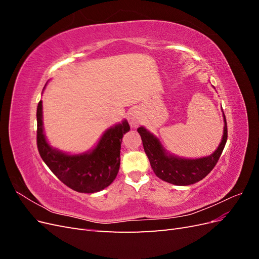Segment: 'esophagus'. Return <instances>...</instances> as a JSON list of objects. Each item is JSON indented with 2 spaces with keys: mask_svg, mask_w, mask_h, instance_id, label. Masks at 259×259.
I'll use <instances>...</instances> for the list:
<instances>
[{
  "mask_svg": "<svg viewBox=\"0 0 259 259\" xmlns=\"http://www.w3.org/2000/svg\"><path fill=\"white\" fill-rule=\"evenodd\" d=\"M128 121H130V124L132 125L133 127H136L138 123H139V121H140L138 113L135 112V111H131L130 114H128Z\"/></svg>",
  "mask_w": 259,
  "mask_h": 259,
  "instance_id": "34e87169",
  "label": "esophagus"
}]
</instances>
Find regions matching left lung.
Segmentation results:
<instances>
[{"mask_svg":"<svg viewBox=\"0 0 259 259\" xmlns=\"http://www.w3.org/2000/svg\"><path fill=\"white\" fill-rule=\"evenodd\" d=\"M224 116V133L222 142L216 150L206 156L198 159H187L168 152L160 139L146 127L140 126L137 131L143 140L145 152L150 161L154 174L164 182L176 186H188L200 182L214 168L227 143V122Z\"/></svg>","mask_w":259,"mask_h":259,"instance_id":"obj_1","label":"left lung"}]
</instances>
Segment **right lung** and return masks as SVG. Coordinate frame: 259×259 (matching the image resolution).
Segmentation results:
<instances>
[{
	"mask_svg": "<svg viewBox=\"0 0 259 259\" xmlns=\"http://www.w3.org/2000/svg\"><path fill=\"white\" fill-rule=\"evenodd\" d=\"M36 121L38 152L60 182L82 193L98 192L112 184L120 168L122 138L131 130L126 120L106 130L91 150L75 154L58 150L48 142L43 126L42 100L37 105Z\"/></svg>",
	"mask_w": 259,
	"mask_h": 259,
	"instance_id": "add662e5",
	"label": "right lung"
}]
</instances>
